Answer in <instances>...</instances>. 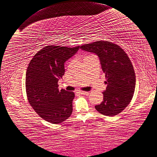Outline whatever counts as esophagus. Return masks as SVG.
I'll list each match as a JSON object with an SVG mask.
<instances>
[{
    "label": "esophagus",
    "instance_id": "34e87169",
    "mask_svg": "<svg viewBox=\"0 0 157 157\" xmlns=\"http://www.w3.org/2000/svg\"><path fill=\"white\" fill-rule=\"evenodd\" d=\"M77 93L80 94H88L87 92H85V91H83V90H78Z\"/></svg>",
    "mask_w": 157,
    "mask_h": 157
}]
</instances>
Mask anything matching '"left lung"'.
<instances>
[{
	"instance_id": "obj_1",
	"label": "left lung",
	"mask_w": 157,
	"mask_h": 157,
	"mask_svg": "<svg viewBox=\"0 0 157 157\" xmlns=\"http://www.w3.org/2000/svg\"><path fill=\"white\" fill-rule=\"evenodd\" d=\"M80 48L97 55L107 79L103 101L95 109L109 117L119 114L130 104L136 87L134 70L128 55L119 45L107 41L85 44Z\"/></svg>"
}]
</instances>
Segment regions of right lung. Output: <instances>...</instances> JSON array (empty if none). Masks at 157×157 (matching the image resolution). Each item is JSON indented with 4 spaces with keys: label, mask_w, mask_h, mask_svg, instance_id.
Returning <instances> with one entry per match:
<instances>
[{
    "label": "right lung",
    "mask_w": 157,
    "mask_h": 157,
    "mask_svg": "<svg viewBox=\"0 0 157 157\" xmlns=\"http://www.w3.org/2000/svg\"><path fill=\"white\" fill-rule=\"evenodd\" d=\"M48 45L36 53L26 72V92L29 104L40 117L53 124L62 123L72 113L75 94L59 90L58 81L64 74V63L79 50Z\"/></svg>",
    "instance_id": "obj_1"
}]
</instances>
